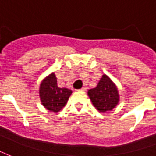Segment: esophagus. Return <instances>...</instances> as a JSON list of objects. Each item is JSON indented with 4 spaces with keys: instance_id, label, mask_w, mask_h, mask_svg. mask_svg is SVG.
Segmentation results:
<instances>
[{
    "instance_id": "esophagus-1",
    "label": "esophagus",
    "mask_w": 156,
    "mask_h": 156,
    "mask_svg": "<svg viewBox=\"0 0 156 156\" xmlns=\"http://www.w3.org/2000/svg\"><path fill=\"white\" fill-rule=\"evenodd\" d=\"M79 90H80V91H86V87H82V88H81V89H80Z\"/></svg>"
}]
</instances>
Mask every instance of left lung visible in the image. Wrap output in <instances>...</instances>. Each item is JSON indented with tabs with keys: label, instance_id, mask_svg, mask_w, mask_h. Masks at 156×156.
<instances>
[{
	"label": "left lung",
	"instance_id": "1",
	"mask_svg": "<svg viewBox=\"0 0 156 156\" xmlns=\"http://www.w3.org/2000/svg\"><path fill=\"white\" fill-rule=\"evenodd\" d=\"M88 95L93 105L101 112L111 111L120 100L116 86L106 75H103L95 88L88 90Z\"/></svg>",
	"mask_w": 156,
	"mask_h": 156
}]
</instances>
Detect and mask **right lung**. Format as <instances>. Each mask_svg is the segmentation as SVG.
Returning a JSON list of instances; mask_svg holds the SVG:
<instances>
[{
	"label": "right lung",
	"instance_id": "1",
	"mask_svg": "<svg viewBox=\"0 0 156 156\" xmlns=\"http://www.w3.org/2000/svg\"><path fill=\"white\" fill-rule=\"evenodd\" d=\"M71 90L61 88L57 86L55 73L45 77L40 86V98L43 106L48 111L58 112L64 107L71 95Z\"/></svg>",
	"mask_w": 156,
	"mask_h": 156
}]
</instances>
